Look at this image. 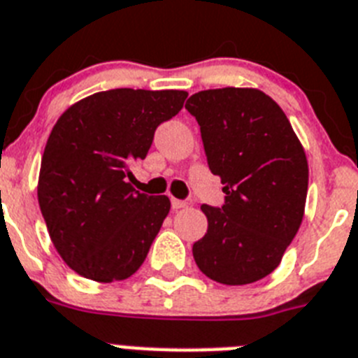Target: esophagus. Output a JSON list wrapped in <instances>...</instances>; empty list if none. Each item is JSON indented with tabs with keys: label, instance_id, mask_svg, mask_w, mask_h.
Segmentation results:
<instances>
[{
	"label": "esophagus",
	"instance_id": "1",
	"mask_svg": "<svg viewBox=\"0 0 358 358\" xmlns=\"http://www.w3.org/2000/svg\"><path fill=\"white\" fill-rule=\"evenodd\" d=\"M187 206V202H184V200H178V198H171V207H173L174 211H178V209H182V207Z\"/></svg>",
	"mask_w": 358,
	"mask_h": 358
}]
</instances>
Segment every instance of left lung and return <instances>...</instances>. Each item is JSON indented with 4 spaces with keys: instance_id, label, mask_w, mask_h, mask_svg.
<instances>
[{
    "instance_id": "1",
    "label": "left lung",
    "mask_w": 358,
    "mask_h": 358,
    "mask_svg": "<svg viewBox=\"0 0 358 358\" xmlns=\"http://www.w3.org/2000/svg\"><path fill=\"white\" fill-rule=\"evenodd\" d=\"M185 109L225 193L222 207L202 206L207 233L194 242V262L225 286L260 280L278 267L304 218V147L284 110L258 89L200 91Z\"/></svg>"
}]
</instances>
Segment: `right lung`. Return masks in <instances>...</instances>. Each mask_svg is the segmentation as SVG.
I'll return each mask as SVG.
<instances>
[{
  "label": "right lung",
  "instance_id": "add662e5",
  "mask_svg": "<svg viewBox=\"0 0 358 358\" xmlns=\"http://www.w3.org/2000/svg\"><path fill=\"white\" fill-rule=\"evenodd\" d=\"M185 91L113 89L71 105L45 145L38 202L54 248L89 280H125L140 269L171 209L140 193L129 164L143 160Z\"/></svg>",
  "mask_w": 358,
  "mask_h": 358
}]
</instances>
